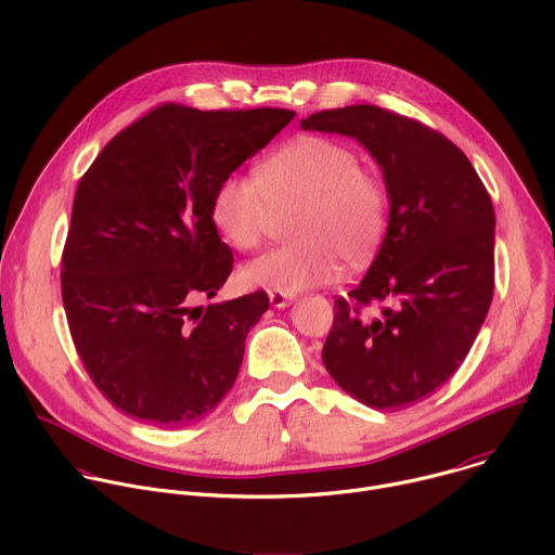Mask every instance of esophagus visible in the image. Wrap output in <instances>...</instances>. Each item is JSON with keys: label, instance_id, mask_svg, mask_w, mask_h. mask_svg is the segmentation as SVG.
<instances>
[{"label": "esophagus", "instance_id": "1", "mask_svg": "<svg viewBox=\"0 0 555 555\" xmlns=\"http://www.w3.org/2000/svg\"><path fill=\"white\" fill-rule=\"evenodd\" d=\"M268 296H270V302L274 305V307H287V305H292V300H294V294H287V292H276V289H270L268 292Z\"/></svg>", "mask_w": 555, "mask_h": 555}]
</instances>
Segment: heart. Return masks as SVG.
<instances>
[{
    "mask_svg": "<svg viewBox=\"0 0 555 555\" xmlns=\"http://www.w3.org/2000/svg\"><path fill=\"white\" fill-rule=\"evenodd\" d=\"M298 205L289 220L296 237L242 268L250 287L300 292L335 279L339 259L357 266L371 257L388 227L386 182L361 167L359 154L322 134H305L255 173H227L211 196V218L237 250L261 244L276 209Z\"/></svg>",
    "mask_w": 555,
    "mask_h": 555,
    "instance_id": "1",
    "label": "heart"
}]
</instances>
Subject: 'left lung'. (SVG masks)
I'll return each instance as SVG.
<instances>
[{"mask_svg":"<svg viewBox=\"0 0 555 555\" xmlns=\"http://www.w3.org/2000/svg\"><path fill=\"white\" fill-rule=\"evenodd\" d=\"M300 126L354 137L384 169L388 233L361 283L335 298L322 361L359 403L405 410L455 375L490 309V194L453 141L390 108H328Z\"/></svg>","mask_w":555,"mask_h":555,"instance_id":"obj_1","label":"left lung"}]
</instances>
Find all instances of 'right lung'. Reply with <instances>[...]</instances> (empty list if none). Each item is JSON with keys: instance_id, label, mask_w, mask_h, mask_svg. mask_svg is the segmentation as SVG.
<instances>
[{"instance_id": "1", "label": "right lung", "mask_w": 555, "mask_h": 555, "mask_svg": "<svg viewBox=\"0 0 555 555\" xmlns=\"http://www.w3.org/2000/svg\"><path fill=\"white\" fill-rule=\"evenodd\" d=\"M292 117L167 102L119 130L80 178L61 294L85 371L119 412L182 427L233 388L270 298L259 289L196 307L233 270L211 196Z\"/></svg>"}]
</instances>
